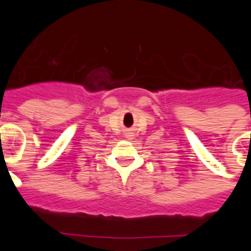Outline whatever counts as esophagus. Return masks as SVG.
Returning a JSON list of instances; mask_svg holds the SVG:
<instances>
[{"label": "esophagus", "instance_id": "34e87169", "mask_svg": "<svg viewBox=\"0 0 251 251\" xmlns=\"http://www.w3.org/2000/svg\"><path fill=\"white\" fill-rule=\"evenodd\" d=\"M126 135V138H127V140H133V133L132 132H126L125 133Z\"/></svg>", "mask_w": 251, "mask_h": 251}]
</instances>
